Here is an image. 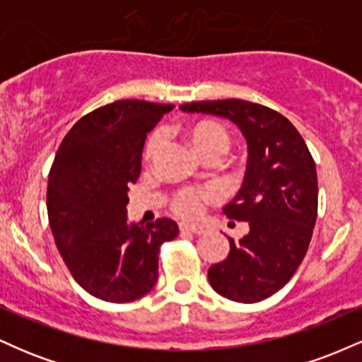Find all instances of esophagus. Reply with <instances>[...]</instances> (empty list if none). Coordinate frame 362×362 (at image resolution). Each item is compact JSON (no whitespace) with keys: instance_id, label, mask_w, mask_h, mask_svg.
I'll list each match as a JSON object with an SVG mask.
<instances>
[{"instance_id":"1","label":"esophagus","mask_w":362,"mask_h":362,"mask_svg":"<svg viewBox=\"0 0 362 362\" xmlns=\"http://www.w3.org/2000/svg\"><path fill=\"white\" fill-rule=\"evenodd\" d=\"M180 230L189 231V233H194V235L206 233V228L199 223H180Z\"/></svg>"}]
</instances>
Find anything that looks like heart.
I'll list each match as a JSON object with an SVG mask.
<instances>
[{"instance_id":"heart-1","label":"heart","mask_w":362,"mask_h":362,"mask_svg":"<svg viewBox=\"0 0 362 362\" xmlns=\"http://www.w3.org/2000/svg\"><path fill=\"white\" fill-rule=\"evenodd\" d=\"M184 134L194 151L202 160H221L230 151L231 136L228 129L221 122L213 119H195L184 126ZM163 131L156 129L149 134L144 146V155L148 158L155 156L158 149L163 144ZM213 197V194L206 189H180L173 194L172 209L178 216L184 218H194L202 211L206 201Z\"/></svg>"}]
</instances>
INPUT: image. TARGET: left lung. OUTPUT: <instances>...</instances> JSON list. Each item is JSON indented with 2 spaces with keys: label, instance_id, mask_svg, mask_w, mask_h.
I'll use <instances>...</instances> for the list:
<instances>
[{
  "label": "left lung",
  "instance_id": "8db88e82",
  "mask_svg": "<svg viewBox=\"0 0 362 362\" xmlns=\"http://www.w3.org/2000/svg\"><path fill=\"white\" fill-rule=\"evenodd\" d=\"M184 112L230 119L248 144L243 185L223 213L247 221L248 235L230 240V253L207 271L218 294L238 303L272 296L298 271L308 252L318 213L317 167L298 129L279 112L259 103L192 102Z\"/></svg>",
  "mask_w": 362,
  "mask_h": 362
}]
</instances>
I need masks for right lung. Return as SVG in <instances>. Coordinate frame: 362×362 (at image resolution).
I'll return each mask as SVG.
<instances>
[{"label":"right lung","instance_id":"obj_1","mask_svg":"<svg viewBox=\"0 0 362 362\" xmlns=\"http://www.w3.org/2000/svg\"><path fill=\"white\" fill-rule=\"evenodd\" d=\"M173 105L117 100L83 115L49 172V224L66 267L91 296L143 298L158 279V253L178 235L173 219L127 223V190L141 173L146 134Z\"/></svg>","mask_w":362,"mask_h":362}]
</instances>
